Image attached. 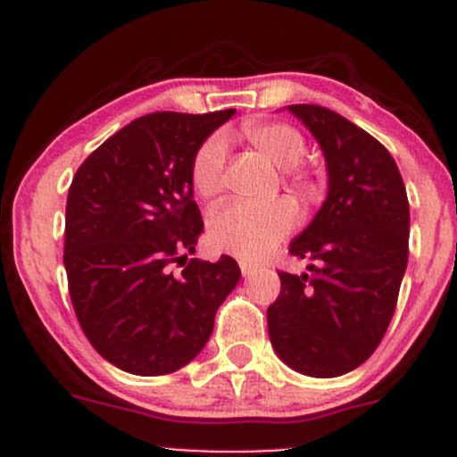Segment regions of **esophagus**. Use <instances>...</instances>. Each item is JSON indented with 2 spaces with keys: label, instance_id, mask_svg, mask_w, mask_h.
<instances>
[{
  "label": "esophagus",
  "instance_id": "esophagus-1",
  "mask_svg": "<svg viewBox=\"0 0 457 457\" xmlns=\"http://www.w3.org/2000/svg\"><path fill=\"white\" fill-rule=\"evenodd\" d=\"M238 265H241L243 276H250L252 271H254V265H252L250 261H245V258H241V261H238Z\"/></svg>",
  "mask_w": 457,
  "mask_h": 457
}]
</instances>
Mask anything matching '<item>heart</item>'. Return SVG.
Wrapping results in <instances>:
<instances>
[{"label":"heart","instance_id":"b5f03b06","mask_svg":"<svg viewBox=\"0 0 457 457\" xmlns=\"http://www.w3.org/2000/svg\"><path fill=\"white\" fill-rule=\"evenodd\" d=\"M245 139L267 156L271 163L287 168L292 179L301 181L296 163L303 159L307 143L298 128L283 121H256L243 126ZM228 141L223 135H212L195 152L190 181L203 199L219 195L223 187ZM293 168L289 169L288 165ZM298 220L296 207L289 201L252 205V203H225L216 207L207 220V238L212 247L241 258H256L287 237Z\"/></svg>","mask_w":457,"mask_h":457}]
</instances>
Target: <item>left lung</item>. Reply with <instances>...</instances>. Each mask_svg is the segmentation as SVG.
Masks as SVG:
<instances>
[{
	"label": "left lung",
	"instance_id": "1",
	"mask_svg": "<svg viewBox=\"0 0 457 457\" xmlns=\"http://www.w3.org/2000/svg\"><path fill=\"white\" fill-rule=\"evenodd\" d=\"M320 145L329 190L289 245L305 274L280 271L267 307L274 352L312 378L361 367L394 318L409 258V201L394 156L370 132L334 110L287 105Z\"/></svg>",
	"mask_w": 457,
	"mask_h": 457
}]
</instances>
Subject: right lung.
I'll return each mask as SVG.
<instances>
[{
  "instance_id": "obj_1",
  "label": "right lung",
  "mask_w": 457,
  "mask_h": 457,
  "mask_svg": "<svg viewBox=\"0 0 457 457\" xmlns=\"http://www.w3.org/2000/svg\"><path fill=\"white\" fill-rule=\"evenodd\" d=\"M234 112L145 114L101 143L72 179L63 245L71 301L92 347L119 370L163 376L195 361L241 278L232 256L187 258L203 232L192 159Z\"/></svg>"
}]
</instances>
